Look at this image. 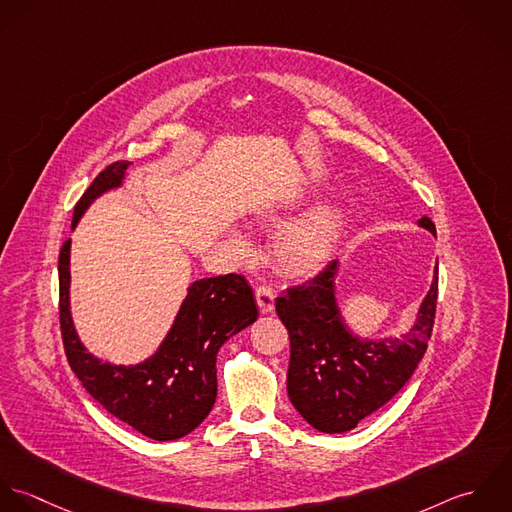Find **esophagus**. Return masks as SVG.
Wrapping results in <instances>:
<instances>
[{"label": "esophagus", "instance_id": "34e87169", "mask_svg": "<svg viewBox=\"0 0 512 512\" xmlns=\"http://www.w3.org/2000/svg\"><path fill=\"white\" fill-rule=\"evenodd\" d=\"M255 301H257V307L261 310V314H269L275 308V293L269 287H259L255 291Z\"/></svg>", "mask_w": 512, "mask_h": 512}]
</instances>
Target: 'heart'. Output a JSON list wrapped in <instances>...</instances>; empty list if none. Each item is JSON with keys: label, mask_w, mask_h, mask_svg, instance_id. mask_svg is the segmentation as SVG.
I'll return each mask as SVG.
<instances>
[{"label": "heart", "mask_w": 512, "mask_h": 512, "mask_svg": "<svg viewBox=\"0 0 512 512\" xmlns=\"http://www.w3.org/2000/svg\"><path fill=\"white\" fill-rule=\"evenodd\" d=\"M285 211L283 205H269L263 217L277 221ZM344 217V204L338 196H324L308 205L275 231L271 239L275 265L289 277H310L324 269L342 237ZM229 247L241 259L249 257L253 251L249 237L237 229L229 235Z\"/></svg>", "instance_id": "1"}]
</instances>
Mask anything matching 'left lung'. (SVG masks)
I'll list each match as a JSON object with an SVG mask.
<instances>
[{
  "label": "left lung",
  "instance_id": "left-lung-1",
  "mask_svg": "<svg viewBox=\"0 0 512 512\" xmlns=\"http://www.w3.org/2000/svg\"><path fill=\"white\" fill-rule=\"evenodd\" d=\"M435 235L429 217L417 221ZM338 261L279 297L275 308L289 330L287 392L297 411L322 433H344L388 404L425 354L437 305V265L415 322L398 338H362L342 318L336 301Z\"/></svg>",
  "mask_w": 512,
  "mask_h": 512
}]
</instances>
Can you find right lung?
Returning a JSON list of instances; mask_svg holds the SVG:
<instances>
[{"label":"right lung","mask_w":512,"mask_h":512,"mask_svg":"<svg viewBox=\"0 0 512 512\" xmlns=\"http://www.w3.org/2000/svg\"><path fill=\"white\" fill-rule=\"evenodd\" d=\"M130 162L106 166L73 213V229L97 198L122 186ZM71 239L59 255V318L65 354L85 390L108 413L156 441L192 433L217 396L219 348L257 320V305L245 277L229 273L188 287L172 328L158 350L140 364L103 362L87 352L71 316Z\"/></svg>","instance_id":"1"}]
</instances>
